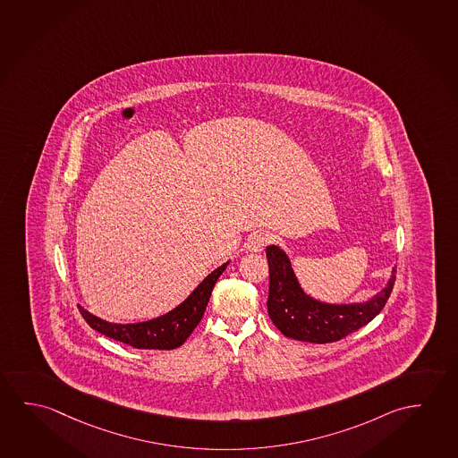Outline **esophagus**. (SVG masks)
<instances>
[{
    "label": "esophagus",
    "mask_w": 458,
    "mask_h": 458,
    "mask_svg": "<svg viewBox=\"0 0 458 458\" xmlns=\"http://www.w3.org/2000/svg\"><path fill=\"white\" fill-rule=\"evenodd\" d=\"M270 235L267 233H253L247 240V248L250 251H262L270 243Z\"/></svg>",
    "instance_id": "obj_1"
}]
</instances>
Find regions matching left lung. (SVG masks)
Returning <instances> with one entry per match:
<instances>
[{"instance_id": "8db88e82", "label": "left lung", "mask_w": 458, "mask_h": 458, "mask_svg": "<svg viewBox=\"0 0 458 458\" xmlns=\"http://www.w3.org/2000/svg\"><path fill=\"white\" fill-rule=\"evenodd\" d=\"M269 262L267 310L282 335L296 341L327 344L341 341L380 313L392 294L396 269L384 290L364 304H323L301 290L288 256L276 247L266 248Z\"/></svg>"}]
</instances>
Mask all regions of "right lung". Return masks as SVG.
<instances>
[{
    "mask_svg": "<svg viewBox=\"0 0 458 458\" xmlns=\"http://www.w3.org/2000/svg\"><path fill=\"white\" fill-rule=\"evenodd\" d=\"M225 266L227 262L218 269L213 270L210 276L191 293V296L182 304L159 318L135 323V325H116V323H108L97 318L82 307H80V312L82 318L88 321L89 327L109 339L123 342L135 349H176L184 344L191 333L196 329L199 321L204 317L205 309L210 301L211 290L219 276L225 272Z\"/></svg>",
    "mask_w": 458,
    "mask_h": 458,
    "instance_id": "1",
    "label": "right lung"
}]
</instances>
